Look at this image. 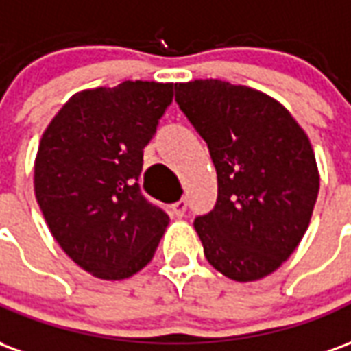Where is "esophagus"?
Masks as SVG:
<instances>
[{"instance_id": "34e87169", "label": "esophagus", "mask_w": 351, "mask_h": 351, "mask_svg": "<svg viewBox=\"0 0 351 351\" xmlns=\"http://www.w3.org/2000/svg\"><path fill=\"white\" fill-rule=\"evenodd\" d=\"M186 208H188V201H186V197L178 199L175 205H173V214L178 216V218H182L184 214H186Z\"/></svg>"}]
</instances>
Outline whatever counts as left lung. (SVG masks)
Listing matches in <instances>:
<instances>
[{"mask_svg": "<svg viewBox=\"0 0 351 351\" xmlns=\"http://www.w3.org/2000/svg\"><path fill=\"white\" fill-rule=\"evenodd\" d=\"M175 90L218 175L216 205L193 221L205 258L237 282L263 278L312 218L319 175L308 137L278 101L248 86L206 79Z\"/></svg>", "mask_w": 351, "mask_h": 351, "instance_id": "left-lung-1", "label": "left lung"}]
</instances>
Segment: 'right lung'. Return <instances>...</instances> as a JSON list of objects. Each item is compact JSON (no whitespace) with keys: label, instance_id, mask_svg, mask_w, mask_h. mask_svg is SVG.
<instances>
[{"label":"right lung","instance_id":"add662e5","mask_svg":"<svg viewBox=\"0 0 351 351\" xmlns=\"http://www.w3.org/2000/svg\"><path fill=\"white\" fill-rule=\"evenodd\" d=\"M173 84L125 80L73 95L43 133L35 197L62 250L93 276L130 278L154 258L167 213L141 193L143 152Z\"/></svg>","mask_w":351,"mask_h":351}]
</instances>
